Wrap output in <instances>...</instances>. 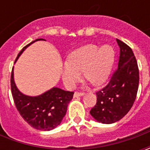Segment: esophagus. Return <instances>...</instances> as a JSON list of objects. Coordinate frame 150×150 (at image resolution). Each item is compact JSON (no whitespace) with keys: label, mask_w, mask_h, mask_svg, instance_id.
Masks as SVG:
<instances>
[{"label":"esophagus","mask_w":150,"mask_h":150,"mask_svg":"<svg viewBox=\"0 0 150 150\" xmlns=\"http://www.w3.org/2000/svg\"><path fill=\"white\" fill-rule=\"evenodd\" d=\"M83 93H79V92H75L74 94H73V97L74 98H78V97H81V96H83Z\"/></svg>","instance_id":"1"}]
</instances>
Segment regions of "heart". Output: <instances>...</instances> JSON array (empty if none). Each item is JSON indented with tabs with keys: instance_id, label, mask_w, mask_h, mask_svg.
I'll use <instances>...</instances> for the list:
<instances>
[{
	"instance_id": "1",
	"label": "heart",
	"mask_w": 150,
	"mask_h": 150,
	"mask_svg": "<svg viewBox=\"0 0 150 150\" xmlns=\"http://www.w3.org/2000/svg\"><path fill=\"white\" fill-rule=\"evenodd\" d=\"M115 61V50L111 45L98 47L88 44L71 52L62 63L61 74L67 88H72L83 73L85 79L100 86L108 78Z\"/></svg>"
}]
</instances>
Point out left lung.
Masks as SVG:
<instances>
[{"mask_svg": "<svg viewBox=\"0 0 150 150\" xmlns=\"http://www.w3.org/2000/svg\"><path fill=\"white\" fill-rule=\"evenodd\" d=\"M120 48L117 70L108 84L96 93L97 103L90 114L102 124H113L128 113L135 101L139 88V67L129 47L116 39Z\"/></svg>", "mask_w": 150, "mask_h": 150, "instance_id": "obj_1", "label": "left lung"}]
</instances>
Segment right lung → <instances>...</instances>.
I'll return each mask as SVG.
<instances>
[{
	"mask_svg": "<svg viewBox=\"0 0 150 150\" xmlns=\"http://www.w3.org/2000/svg\"><path fill=\"white\" fill-rule=\"evenodd\" d=\"M38 41L45 40L40 38L26 45L17 55L15 62L26 47ZM13 69L14 67L11 76V88L15 105L21 116L36 129L50 131L57 128L66 115L67 105L72 100L74 93L54 87L41 95H25L19 91L15 83Z\"/></svg>",
	"mask_w": 150,
	"mask_h": 150,
	"instance_id": "1",
	"label": "right lung"
}]
</instances>
